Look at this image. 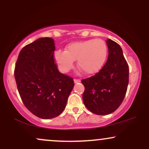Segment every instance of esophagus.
I'll list each match as a JSON object with an SVG mask.
<instances>
[{"label":"esophagus","instance_id":"esophagus-1","mask_svg":"<svg viewBox=\"0 0 149 149\" xmlns=\"http://www.w3.org/2000/svg\"><path fill=\"white\" fill-rule=\"evenodd\" d=\"M80 79H76V78H75V79H74V83H80Z\"/></svg>","mask_w":149,"mask_h":149}]
</instances>
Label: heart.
Returning <instances> with one entry per match:
<instances>
[{"label":"heart","mask_w":149,"mask_h":149,"mask_svg":"<svg viewBox=\"0 0 149 149\" xmlns=\"http://www.w3.org/2000/svg\"><path fill=\"white\" fill-rule=\"evenodd\" d=\"M107 54V45L104 40L90 39L71 42L66 46L65 51L58 49L54 53V58L63 72H68L77 60L78 67L85 74L91 75L102 69Z\"/></svg>","instance_id":"obj_1"}]
</instances>
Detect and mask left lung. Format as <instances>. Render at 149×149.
<instances>
[{
    "mask_svg": "<svg viewBox=\"0 0 149 149\" xmlns=\"http://www.w3.org/2000/svg\"><path fill=\"white\" fill-rule=\"evenodd\" d=\"M109 56L102 69L95 76L82 80L83 100L90 111L107 115L115 111L125 97L129 83V67L117 42L108 39Z\"/></svg>",
    "mask_w": 149,
    "mask_h": 149,
    "instance_id": "obj_1",
    "label": "left lung"
}]
</instances>
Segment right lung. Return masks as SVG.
I'll use <instances>...</instances> for the list:
<instances>
[{
	"label": "right lung",
	"instance_id": "obj_1",
	"mask_svg": "<svg viewBox=\"0 0 149 149\" xmlns=\"http://www.w3.org/2000/svg\"><path fill=\"white\" fill-rule=\"evenodd\" d=\"M54 50L52 38H40L21 49L15 64V78L22 102L42 119L60 115L74 86L73 78L57 69Z\"/></svg>",
	"mask_w": 149,
	"mask_h": 149
}]
</instances>
